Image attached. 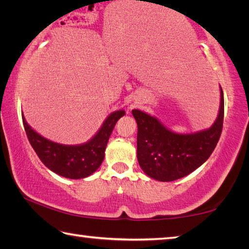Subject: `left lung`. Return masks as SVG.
Masks as SVG:
<instances>
[{"instance_id": "obj_1", "label": "left lung", "mask_w": 249, "mask_h": 249, "mask_svg": "<svg viewBox=\"0 0 249 249\" xmlns=\"http://www.w3.org/2000/svg\"><path fill=\"white\" fill-rule=\"evenodd\" d=\"M137 122V159L147 176L174 181L195 171L208 160L220 140L224 120V95L216 121L209 129L195 134H177L140 109H133Z\"/></svg>"}]
</instances>
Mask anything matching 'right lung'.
Masks as SVG:
<instances>
[{"label": "right lung", "instance_id": "obj_1", "mask_svg": "<svg viewBox=\"0 0 249 249\" xmlns=\"http://www.w3.org/2000/svg\"><path fill=\"white\" fill-rule=\"evenodd\" d=\"M124 114V111L113 112L91 141L77 146L61 145L46 140L32 129L24 116L22 117L28 141L41 162L59 176L69 179H82L93 174L101 166L113 128Z\"/></svg>", "mask_w": 249, "mask_h": 249}]
</instances>
